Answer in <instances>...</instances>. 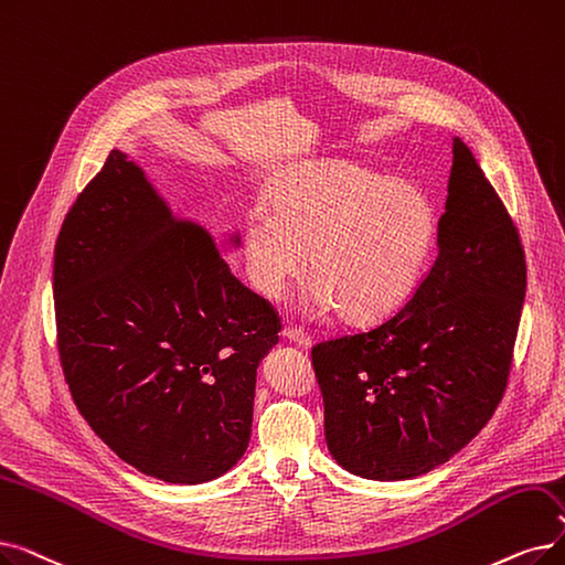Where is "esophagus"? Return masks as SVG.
<instances>
[{"mask_svg":"<svg viewBox=\"0 0 565 565\" xmlns=\"http://www.w3.org/2000/svg\"><path fill=\"white\" fill-rule=\"evenodd\" d=\"M284 337H286L288 341H292V343H298V347H309V343H311L309 332H305V330L298 328V326H288V328L284 330Z\"/></svg>","mask_w":565,"mask_h":565,"instance_id":"1","label":"esophagus"}]
</instances>
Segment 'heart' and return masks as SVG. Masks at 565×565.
<instances>
[{"instance_id":"1","label":"heart","mask_w":565,"mask_h":565,"mask_svg":"<svg viewBox=\"0 0 565 565\" xmlns=\"http://www.w3.org/2000/svg\"><path fill=\"white\" fill-rule=\"evenodd\" d=\"M269 207L244 226L249 279L281 298L307 267L318 307L366 326L399 311L429 263L438 212L423 184L349 161H313L284 173Z\"/></svg>"}]
</instances>
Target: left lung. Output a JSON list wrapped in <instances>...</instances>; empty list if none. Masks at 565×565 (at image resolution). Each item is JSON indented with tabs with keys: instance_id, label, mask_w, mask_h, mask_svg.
<instances>
[{
	"instance_id": "8db88e82",
	"label": "left lung",
	"mask_w": 565,
	"mask_h": 565,
	"mask_svg": "<svg viewBox=\"0 0 565 565\" xmlns=\"http://www.w3.org/2000/svg\"><path fill=\"white\" fill-rule=\"evenodd\" d=\"M452 154L438 256L408 302L311 347L328 448L362 478L408 480L446 463L508 387L526 296L522 237L459 138Z\"/></svg>"
}]
</instances>
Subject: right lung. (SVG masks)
Here are the masks:
<instances>
[{
    "instance_id": "1",
    "label": "right lung",
    "mask_w": 565,
    "mask_h": 565,
    "mask_svg": "<svg viewBox=\"0 0 565 565\" xmlns=\"http://www.w3.org/2000/svg\"><path fill=\"white\" fill-rule=\"evenodd\" d=\"M53 292L64 381L94 434L166 482L226 473L281 316L117 150L64 216Z\"/></svg>"
}]
</instances>
